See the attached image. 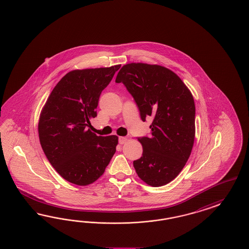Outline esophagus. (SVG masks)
<instances>
[{"label": "esophagus", "mask_w": 249, "mask_h": 249, "mask_svg": "<svg viewBox=\"0 0 249 249\" xmlns=\"http://www.w3.org/2000/svg\"><path fill=\"white\" fill-rule=\"evenodd\" d=\"M126 141H127V138H124V137H120L119 138V143H120L121 145L124 144Z\"/></svg>", "instance_id": "34e87169"}]
</instances>
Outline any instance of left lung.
<instances>
[{
	"label": "left lung",
	"mask_w": 249,
	"mask_h": 249,
	"mask_svg": "<svg viewBox=\"0 0 249 249\" xmlns=\"http://www.w3.org/2000/svg\"><path fill=\"white\" fill-rule=\"evenodd\" d=\"M138 105L143 122L151 118L150 136L138 138L143 153L133 164L139 178L152 186L173 181L185 165L195 139L193 96L180 77L163 66L128 64L115 79Z\"/></svg>",
	"instance_id": "8db88e82"
}]
</instances>
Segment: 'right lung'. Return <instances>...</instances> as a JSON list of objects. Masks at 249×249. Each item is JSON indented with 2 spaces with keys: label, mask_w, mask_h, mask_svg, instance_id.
<instances>
[{
  "label": "right lung",
  "mask_w": 249,
  "mask_h": 249,
  "mask_svg": "<svg viewBox=\"0 0 249 249\" xmlns=\"http://www.w3.org/2000/svg\"><path fill=\"white\" fill-rule=\"evenodd\" d=\"M121 65L74 70L58 82L38 122V137L48 160L66 181L87 185L100 178L116 151L118 137L92 133L102 90Z\"/></svg>",
  "instance_id": "1"
}]
</instances>
